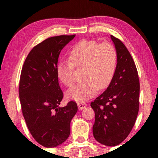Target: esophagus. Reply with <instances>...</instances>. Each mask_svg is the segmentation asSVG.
Segmentation results:
<instances>
[{"label": "esophagus", "instance_id": "esophagus-1", "mask_svg": "<svg viewBox=\"0 0 158 158\" xmlns=\"http://www.w3.org/2000/svg\"><path fill=\"white\" fill-rule=\"evenodd\" d=\"M77 106H78V108L81 110L85 109V108L86 107V103H84V102H78L77 103Z\"/></svg>", "mask_w": 158, "mask_h": 158}]
</instances>
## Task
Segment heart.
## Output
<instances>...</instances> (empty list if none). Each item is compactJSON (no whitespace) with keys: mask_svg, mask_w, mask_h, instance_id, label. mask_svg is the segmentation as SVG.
I'll list each match as a JSON object with an SVG mask.
<instances>
[{"mask_svg":"<svg viewBox=\"0 0 158 158\" xmlns=\"http://www.w3.org/2000/svg\"><path fill=\"white\" fill-rule=\"evenodd\" d=\"M69 61L57 64V75L67 87L75 83L74 68L81 69L83 82L69 90L68 97L83 101L103 90L111 83L116 72L117 53L109 42L99 43L95 40H83L77 42L69 52Z\"/></svg>","mask_w":158,"mask_h":158,"instance_id":"b5f03b06","label":"heart"}]
</instances>
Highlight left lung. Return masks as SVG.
<instances>
[{
  "label": "left lung",
  "mask_w": 158,
  "mask_h": 158,
  "mask_svg": "<svg viewBox=\"0 0 158 158\" xmlns=\"http://www.w3.org/2000/svg\"><path fill=\"white\" fill-rule=\"evenodd\" d=\"M117 53L116 72L109 87L90 103L95 111L93 133L97 141L116 146L129 135L139 108V80L131 54L123 42L111 35Z\"/></svg>",
  "instance_id": "1"
}]
</instances>
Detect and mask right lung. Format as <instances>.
Returning <instances> with one entry per match:
<instances>
[{
	"label": "right lung",
	"mask_w": 158,
	"mask_h": 158,
	"mask_svg": "<svg viewBox=\"0 0 158 158\" xmlns=\"http://www.w3.org/2000/svg\"><path fill=\"white\" fill-rule=\"evenodd\" d=\"M75 36L46 39L30 51L21 70L19 94L23 116L34 139L46 148H55L68 139L77 111L73 101L59 106L63 92L56 71L60 52Z\"/></svg>",
	"instance_id": "obj_1"
}]
</instances>
